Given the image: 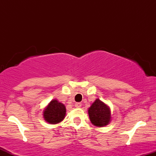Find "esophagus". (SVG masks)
Returning a JSON list of instances; mask_svg holds the SVG:
<instances>
[{"label": "esophagus", "mask_w": 156, "mask_h": 156, "mask_svg": "<svg viewBox=\"0 0 156 156\" xmlns=\"http://www.w3.org/2000/svg\"><path fill=\"white\" fill-rule=\"evenodd\" d=\"M81 105L82 104L80 103H76V105H76V108H80V107H81Z\"/></svg>", "instance_id": "obj_1"}]
</instances>
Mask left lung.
Segmentation results:
<instances>
[{
    "label": "left lung",
    "instance_id": "1",
    "mask_svg": "<svg viewBox=\"0 0 156 156\" xmlns=\"http://www.w3.org/2000/svg\"><path fill=\"white\" fill-rule=\"evenodd\" d=\"M89 119L92 124L99 127L108 125L111 119L110 109L104 103L97 99L88 110Z\"/></svg>",
    "mask_w": 156,
    "mask_h": 156
}]
</instances>
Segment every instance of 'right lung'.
Returning <instances> with one entry per match:
<instances>
[{
	"instance_id": "right-lung-1",
	"label": "right lung",
	"mask_w": 156,
	"mask_h": 156,
	"mask_svg": "<svg viewBox=\"0 0 156 156\" xmlns=\"http://www.w3.org/2000/svg\"><path fill=\"white\" fill-rule=\"evenodd\" d=\"M66 114V108L64 104L53 100L44 110V118L48 122L56 124L63 120Z\"/></svg>"
}]
</instances>
